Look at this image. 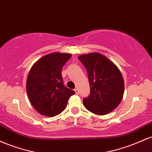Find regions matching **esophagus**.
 I'll return each mask as SVG.
<instances>
[{
	"mask_svg": "<svg viewBox=\"0 0 152 152\" xmlns=\"http://www.w3.org/2000/svg\"><path fill=\"white\" fill-rule=\"evenodd\" d=\"M74 91H75V93H76V94H77V95H78V94H79V91H78V89L77 88H75Z\"/></svg>",
	"mask_w": 152,
	"mask_h": 152,
	"instance_id": "34e87169",
	"label": "esophagus"
}]
</instances>
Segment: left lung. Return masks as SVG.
Listing matches in <instances>:
<instances>
[{
    "mask_svg": "<svg viewBox=\"0 0 152 152\" xmlns=\"http://www.w3.org/2000/svg\"><path fill=\"white\" fill-rule=\"evenodd\" d=\"M86 67L91 94L83 99L87 110L97 115L111 112L121 103L124 92V81L121 71L107 57L99 53L78 56Z\"/></svg>",
    "mask_w": 152,
    "mask_h": 152,
    "instance_id": "left-lung-1",
    "label": "left lung"
}]
</instances>
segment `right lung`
Listing matches in <instances>:
<instances>
[{"label":"right lung","instance_id":"add662e5","mask_svg":"<svg viewBox=\"0 0 152 152\" xmlns=\"http://www.w3.org/2000/svg\"><path fill=\"white\" fill-rule=\"evenodd\" d=\"M66 53H51L43 56L31 67L26 92L29 101L39 114L53 117L66 109L75 92L63 84L62 68L71 57Z\"/></svg>","mask_w":152,"mask_h":152}]
</instances>
